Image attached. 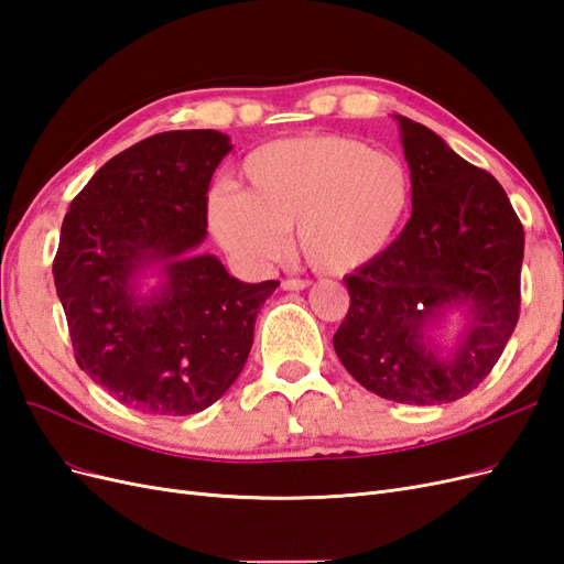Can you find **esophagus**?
<instances>
[{
  "instance_id": "obj_1",
  "label": "esophagus",
  "mask_w": 564,
  "mask_h": 564,
  "mask_svg": "<svg viewBox=\"0 0 564 564\" xmlns=\"http://www.w3.org/2000/svg\"><path fill=\"white\" fill-rule=\"evenodd\" d=\"M311 280H284L282 289L284 292H301V289H308Z\"/></svg>"
}]
</instances>
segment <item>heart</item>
Wrapping results in <instances>:
<instances>
[{
    "instance_id": "b5f03b06",
    "label": "heart",
    "mask_w": 564,
    "mask_h": 564,
    "mask_svg": "<svg viewBox=\"0 0 564 564\" xmlns=\"http://www.w3.org/2000/svg\"><path fill=\"white\" fill-rule=\"evenodd\" d=\"M249 191L220 181L207 197L216 242L261 268L278 261L296 226L313 268L348 275L398 242L414 207V178L388 150L338 133L270 141L242 162Z\"/></svg>"
}]
</instances>
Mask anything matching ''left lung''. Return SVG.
Instances as JSON below:
<instances>
[{
    "instance_id": "1",
    "label": "left lung",
    "mask_w": 564,
    "mask_h": 564,
    "mask_svg": "<svg viewBox=\"0 0 564 564\" xmlns=\"http://www.w3.org/2000/svg\"><path fill=\"white\" fill-rule=\"evenodd\" d=\"M414 207L377 263L344 278L350 308L334 350L350 377L400 404H447L480 386L520 317L524 230L501 183L414 119L395 115ZM464 310L467 329L440 356L435 328Z\"/></svg>"
}]
</instances>
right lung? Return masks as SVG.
<instances>
[{
	"label": "right lung",
	"instance_id": "right-lung-1",
	"mask_svg": "<svg viewBox=\"0 0 564 564\" xmlns=\"http://www.w3.org/2000/svg\"><path fill=\"white\" fill-rule=\"evenodd\" d=\"M232 150L214 129L164 131L119 152L63 218L54 282L75 360L143 414L187 416L240 377L275 280L228 275L207 237V191ZM152 269L159 286L141 295Z\"/></svg>",
	"mask_w": 564,
	"mask_h": 564
}]
</instances>
